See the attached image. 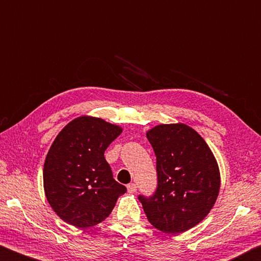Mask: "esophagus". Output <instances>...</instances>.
I'll use <instances>...</instances> for the list:
<instances>
[{"mask_svg":"<svg viewBox=\"0 0 261 261\" xmlns=\"http://www.w3.org/2000/svg\"><path fill=\"white\" fill-rule=\"evenodd\" d=\"M136 188H138V187H136L135 184L127 185V190H128V193H129V194H135L136 193Z\"/></svg>","mask_w":261,"mask_h":261,"instance_id":"obj_1","label":"esophagus"}]
</instances>
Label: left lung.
I'll return each mask as SVG.
<instances>
[{
	"instance_id": "obj_1",
	"label": "left lung",
	"mask_w": 261,
	"mask_h": 261,
	"mask_svg": "<svg viewBox=\"0 0 261 261\" xmlns=\"http://www.w3.org/2000/svg\"><path fill=\"white\" fill-rule=\"evenodd\" d=\"M157 158L158 187L151 197L139 196L149 222L166 234L198 225L220 190V171L211 149L194 128L162 123L147 132Z\"/></svg>"
}]
</instances>
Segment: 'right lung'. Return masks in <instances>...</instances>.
Masks as SVG:
<instances>
[{"label":"right lung","mask_w":261,"mask_h":261,"mask_svg":"<svg viewBox=\"0 0 261 261\" xmlns=\"http://www.w3.org/2000/svg\"><path fill=\"white\" fill-rule=\"evenodd\" d=\"M122 128L100 118L73 119L59 132L43 166V188L50 206L77 228L96 226L112 212L126 187L113 179L104 151Z\"/></svg>","instance_id":"1"}]
</instances>
